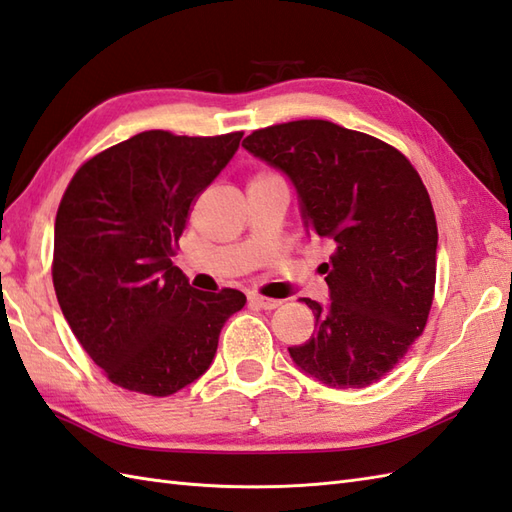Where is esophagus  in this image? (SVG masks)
<instances>
[{
  "instance_id": "1",
  "label": "esophagus",
  "mask_w": 512,
  "mask_h": 512,
  "mask_svg": "<svg viewBox=\"0 0 512 512\" xmlns=\"http://www.w3.org/2000/svg\"><path fill=\"white\" fill-rule=\"evenodd\" d=\"M247 300H249V304L256 306V309H265V311H274V309H278V306L282 304L280 300H274V298H263V295H256V293L249 295Z\"/></svg>"
}]
</instances>
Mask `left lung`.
I'll return each mask as SVG.
<instances>
[{"mask_svg": "<svg viewBox=\"0 0 512 512\" xmlns=\"http://www.w3.org/2000/svg\"><path fill=\"white\" fill-rule=\"evenodd\" d=\"M245 151L287 175L306 234L333 245L328 298L302 302L315 331L289 348L295 366L328 388H366L423 333L434 300L438 227L410 160L372 135L326 120L254 131Z\"/></svg>", "mask_w": 512, "mask_h": 512, "instance_id": "1", "label": "left lung"}]
</instances>
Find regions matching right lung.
<instances>
[{"instance_id": "obj_1", "label": "right lung", "mask_w": 512, "mask_h": 512, "mask_svg": "<svg viewBox=\"0 0 512 512\" xmlns=\"http://www.w3.org/2000/svg\"><path fill=\"white\" fill-rule=\"evenodd\" d=\"M243 133L144 131L76 170L54 223L52 280L72 333L124 390L168 396L212 366L236 289L201 293L173 265L188 210Z\"/></svg>"}]
</instances>
